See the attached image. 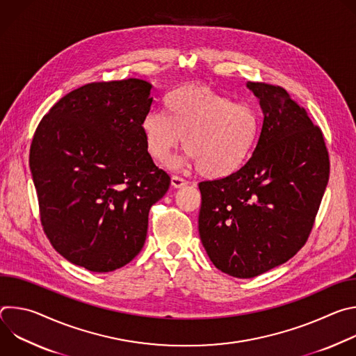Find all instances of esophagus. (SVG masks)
Wrapping results in <instances>:
<instances>
[{"label":"esophagus","mask_w":356,"mask_h":356,"mask_svg":"<svg viewBox=\"0 0 356 356\" xmlns=\"http://www.w3.org/2000/svg\"><path fill=\"white\" fill-rule=\"evenodd\" d=\"M172 186L175 187V188H181V187H184V186H187L188 184V181L187 180H184L183 177H180V176H172Z\"/></svg>","instance_id":"obj_1"}]
</instances>
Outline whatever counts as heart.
Returning a JSON list of instances; mask_svg holds the SVG:
<instances>
[{"instance_id":"b5f03b06","label":"heart","mask_w":356,"mask_h":356,"mask_svg":"<svg viewBox=\"0 0 356 356\" xmlns=\"http://www.w3.org/2000/svg\"><path fill=\"white\" fill-rule=\"evenodd\" d=\"M147 155L166 163L180 146L188 162L209 179L236 173L249 159L259 135V117L248 104L200 84L176 88L166 99V115L152 111L140 124Z\"/></svg>"}]
</instances>
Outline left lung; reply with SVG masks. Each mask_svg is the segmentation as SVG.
<instances>
[{
    "mask_svg": "<svg viewBox=\"0 0 356 356\" xmlns=\"http://www.w3.org/2000/svg\"><path fill=\"white\" fill-rule=\"evenodd\" d=\"M264 113L249 161L234 175L201 181L198 232L221 272L249 279L293 258L307 242L330 177L321 129L290 94L248 81Z\"/></svg>",
    "mask_w": 356,
    "mask_h": 356,
    "instance_id": "8db88e82",
    "label": "left lung"
}]
</instances>
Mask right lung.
<instances>
[{
	"instance_id": "obj_1",
	"label": "right lung",
	"mask_w": 356,
	"mask_h": 356,
	"mask_svg": "<svg viewBox=\"0 0 356 356\" xmlns=\"http://www.w3.org/2000/svg\"><path fill=\"white\" fill-rule=\"evenodd\" d=\"M150 92L139 79L90 83L60 98L35 131L29 168L43 231L90 272H113L138 255L149 210L169 190L140 131Z\"/></svg>"
}]
</instances>
